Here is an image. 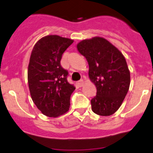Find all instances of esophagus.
Here are the masks:
<instances>
[{
	"label": "esophagus",
	"mask_w": 153,
	"mask_h": 153,
	"mask_svg": "<svg viewBox=\"0 0 153 153\" xmlns=\"http://www.w3.org/2000/svg\"><path fill=\"white\" fill-rule=\"evenodd\" d=\"M77 85H78L79 87H82V86H83V85H84V81L82 80H80V81H78V82H77Z\"/></svg>",
	"instance_id": "1"
}]
</instances>
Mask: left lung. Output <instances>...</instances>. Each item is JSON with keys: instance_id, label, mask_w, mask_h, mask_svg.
<instances>
[{"instance_id": "1", "label": "left lung", "mask_w": 153, "mask_h": 153, "mask_svg": "<svg viewBox=\"0 0 153 153\" xmlns=\"http://www.w3.org/2000/svg\"><path fill=\"white\" fill-rule=\"evenodd\" d=\"M88 63L90 80L96 86L91 100L95 114L108 116L119 109L128 92L130 72L126 58L119 49L101 37L85 39L77 45Z\"/></svg>"}]
</instances>
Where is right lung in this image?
Here are the masks:
<instances>
[{
  "mask_svg": "<svg viewBox=\"0 0 153 153\" xmlns=\"http://www.w3.org/2000/svg\"><path fill=\"white\" fill-rule=\"evenodd\" d=\"M73 42L48 35L38 41L31 51L27 70L29 90L37 108L46 116H60L69 110L70 97L75 88L68 83V72L60 62Z\"/></svg>",
  "mask_w": 153,
  "mask_h": 153,
  "instance_id": "1",
  "label": "right lung"
}]
</instances>
